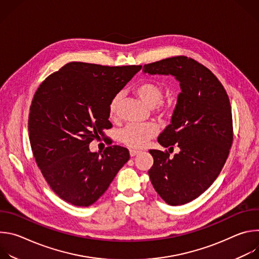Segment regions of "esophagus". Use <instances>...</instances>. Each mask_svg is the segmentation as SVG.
<instances>
[{"instance_id": "34e87169", "label": "esophagus", "mask_w": 259, "mask_h": 259, "mask_svg": "<svg viewBox=\"0 0 259 259\" xmlns=\"http://www.w3.org/2000/svg\"><path fill=\"white\" fill-rule=\"evenodd\" d=\"M129 153H130V156H131V157H134L135 155L139 154V153H140V151L135 150V149H130V150H129Z\"/></svg>"}]
</instances>
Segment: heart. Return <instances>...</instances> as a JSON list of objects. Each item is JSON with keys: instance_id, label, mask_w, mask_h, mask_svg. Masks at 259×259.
Instances as JSON below:
<instances>
[{"instance_id": "1", "label": "heart", "mask_w": 259, "mask_h": 259, "mask_svg": "<svg viewBox=\"0 0 259 259\" xmlns=\"http://www.w3.org/2000/svg\"><path fill=\"white\" fill-rule=\"evenodd\" d=\"M135 94L150 107H153L160 116H169L174 109L172 100H163L162 87L154 82H143L134 89ZM121 93L113 96L108 103V117L116 120L118 108L121 101ZM159 133V127L154 123L129 124L119 132V139L124 144L131 147H143L149 140Z\"/></svg>"}]
</instances>
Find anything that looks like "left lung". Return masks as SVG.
Here are the masks:
<instances>
[{"label": "left lung", "mask_w": 259, "mask_h": 259, "mask_svg": "<svg viewBox=\"0 0 259 259\" xmlns=\"http://www.w3.org/2000/svg\"><path fill=\"white\" fill-rule=\"evenodd\" d=\"M143 71L172 75L180 82L171 124L158 138L164 147L177 144L180 152L170 158L167 151L150 150L154 164L149 175L167 204H187L211 186L229 157L234 140L230 99L214 73L187 56L144 64Z\"/></svg>", "instance_id": "8db88e82"}]
</instances>
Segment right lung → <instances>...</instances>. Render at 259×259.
<instances>
[{"mask_svg":"<svg viewBox=\"0 0 259 259\" xmlns=\"http://www.w3.org/2000/svg\"><path fill=\"white\" fill-rule=\"evenodd\" d=\"M141 67L72 61L35 91L28 116L31 151L51 190L63 201L92 205L128 162L126 147L108 146L100 155L91 153L89 144L113 127L108 103Z\"/></svg>","mask_w":259,"mask_h":259,"instance_id":"1","label":"right lung"}]
</instances>
